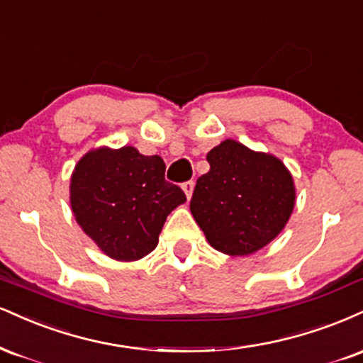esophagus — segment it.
<instances>
[{
    "label": "esophagus",
    "instance_id": "obj_1",
    "mask_svg": "<svg viewBox=\"0 0 363 363\" xmlns=\"http://www.w3.org/2000/svg\"><path fill=\"white\" fill-rule=\"evenodd\" d=\"M182 191H184L187 199H191V196H193V191H194V182L193 181H186L184 184H182Z\"/></svg>",
    "mask_w": 363,
    "mask_h": 363
}]
</instances>
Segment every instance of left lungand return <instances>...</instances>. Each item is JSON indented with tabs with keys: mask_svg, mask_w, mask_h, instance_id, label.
Instances as JSON below:
<instances>
[{
	"mask_svg": "<svg viewBox=\"0 0 363 363\" xmlns=\"http://www.w3.org/2000/svg\"><path fill=\"white\" fill-rule=\"evenodd\" d=\"M209 172L198 179L191 213L209 245L228 255H250L281 233L294 208L289 170L274 155L235 140L208 152Z\"/></svg>",
	"mask_w": 363,
	"mask_h": 363,
	"instance_id": "8db88e82",
	"label": "left lung"
}]
</instances>
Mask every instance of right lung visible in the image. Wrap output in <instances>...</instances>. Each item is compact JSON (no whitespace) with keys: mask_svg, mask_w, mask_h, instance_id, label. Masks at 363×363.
I'll list each match as a JSON object with an SVG mask.
<instances>
[{"mask_svg":"<svg viewBox=\"0 0 363 363\" xmlns=\"http://www.w3.org/2000/svg\"><path fill=\"white\" fill-rule=\"evenodd\" d=\"M184 201V191L165 181L164 160L133 147L89 152L71 179L77 223L116 260H138L154 250L169 213Z\"/></svg>","mask_w":363,"mask_h":363,"instance_id":"1","label":"right lung"}]
</instances>
